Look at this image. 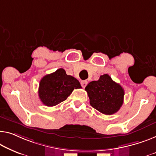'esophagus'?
<instances>
[{
	"label": "esophagus",
	"mask_w": 156,
	"mask_h": 156,
	"mask_svg": "<svg viewBox=\"0 0 156 156\" xmlns=\"http://www.w3.org/2000/svg\"><path fill=\"white\" fill-rule=\"evenodd\" d=\"M80 84L82 85L83 87H85L86 85H87V80H82L80 82Z\"/></svg>",
	"instance_id": "1"
}]
</instances>
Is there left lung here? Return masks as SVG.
<instances>
[{
    "mask_svg": "<svg viewBox=\"0 0 156 156\" xmlns=\"http://www.w3.org/2000/svg\"><path fill=\"white\" fill-rule=\"evenodd\" d=\"M93 108L105 115H112L119 111L123 104L125 92L121 85L104 74L98 80L92 81L85 87Z\"/></svg>",
    "mask_w": 156,
    "mask_h": 156,
    "instance_id": "8db88e82",
    "label": "left lung"
}]
</instances>
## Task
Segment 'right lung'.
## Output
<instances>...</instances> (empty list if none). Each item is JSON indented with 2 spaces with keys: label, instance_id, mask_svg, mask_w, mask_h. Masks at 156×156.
Masks as SVG:
<instances>
[{
  "label": "right lung",
  "instance_id": "right-lung-1",
  "mask_svg": "<svg viewBox=\"0 0 156 156\" xmlns=\"http://www.w3.org/2000/svg\"><path fill=\"white\" fill-rule=\"evenodd\" d=\"M81 88L77 79L59 69L44 76L40 81L38 95L44 105L54 106L66 100L74 89Z\"/></svg>",
  "mask_w": 156,
  "mask_h": 156
}]
</instances>
